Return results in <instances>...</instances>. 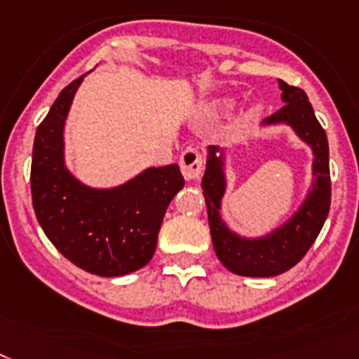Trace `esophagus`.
I'll return each instance as SVG.
<instances>
[{
    "label": "esophagus",
    "mask_w": 359,
    "mask_h": 359,
    "mask_svg": "<svg viewBox=\"0 0 359 359\" xmlns=\"http://www.w3.org/2000/svg\"><path fill=\"white\" fill-rule=\"evenodd\" d=\"M180 171L184 175L186 180H195L201 177L204 168L203 155L195 149V147H186L182 155H180Z\"/></svg>",
    "instance_id": "obj_1"
}]
</instances>
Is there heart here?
Listing matches in <instances>:
<instances>
[{
    "label": "heart",
    "instance_id": "heart-1",
    "mask_svg": "<svg viewBox=\"0 0 359 359\" xmlns=\"http://www.w3.org/2000/svg\"><path fill=\"white\" fill-rule=\"evenodd\" d=\"M222 107H230V105H231V102H222Z\"/></svg>",
    "mask_w": 359,
    "mask_h": 359
}]
</instances>
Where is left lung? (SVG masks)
Listing matches in <instances>:
<instances>
[{
  "label": "left lung",
  "mask_w": 359,
  "mask_h": 359,
  "mask_svg": "<svg viewBox=\"0 0 359 359\" xmlns=\"http://www.w3.org/2000/svg\"><path fill=\"white\" fill-rule=\"evenodd\" d=\"M281 109L264 118V123L287 122L296 129L314 151V184L299 212L279 230L263 239H243L231 233L221 221V198L224 194L222 158L215 156L217 147H210L203 189L206 197L208 221L215 254L230 272L246 277H272L296 266L314 245L330 210V170L328 142L325 129L316 118L309 96L303 89L279 80Z\"/></svg>",
  "instance_id": "left-lung-1"
}]
</instances>
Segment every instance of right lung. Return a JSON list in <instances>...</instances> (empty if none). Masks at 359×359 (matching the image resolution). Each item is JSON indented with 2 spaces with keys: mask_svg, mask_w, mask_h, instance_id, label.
Listing matches in <instances>:
<instances>
[{
  "mask_svg": "<svg viewBox=\"0 0 359 359\" xmlns=\"http://www.w3.org/2000/svg\"><path fill=\"white\" fill-rule=\"evenodd\" d=\"M82 80L60 93L36 129L32 206L45 236L72 264L95 276H126L151 261L164 213L184 177L171 164L149 168L114 189L80 184L63 165V123Z\"/></svg>",
  "mask_w": 359,
  "mask_h": 359,
  "instance_id": "1",
  "label": "right lung"
}]
</instances>
